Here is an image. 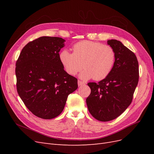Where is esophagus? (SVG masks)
<instances>
[{
	"mask_svg": "<svg viewBox=\"0 0 154 154\" xmlns=\"http://www.w3.org/2000/svg\"><path fill=\"white\" fill-rule=\"evenodd\" d=\"M78 86H82V85H85V83L80 81V80H78Z\"/></svg>",
	"mask_w": 154,
	"mask_h": 154,
	"instance_id": "obj_1",
	"label": "esophagus"
}]
</instances>
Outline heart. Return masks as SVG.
I'll return each mask as SVG.
<instances>
[{"label": "heart", "mask_w": 154, "mask_h": 154, "mask_svg": "<svg viewBox=\"0 0 154 154\" xmlns=\"http://www.w3.org/2000/svg\"><path fill=\"white\" fill-rule=\"evenodd\" d=\"M72 53L66 50L60 54V60L66 71L75 75L85 69L80 78L83 80L94 78L96 81L109 76L115 62V52L109 45L90 40L78 42L72 46Z\"/></svg>", "instance_id": "1"}]
</instances>
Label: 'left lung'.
<instances>
[{"label": "left lung", "mask_w": 154, "mask_h": 154, "mask_svg": "<svg viewBox=\"0 0 154 154\" xmlns=\"http://www.w3.org/2000/svg\"><path fill=\"white\" fill-rule=\"evenodd\" d=\"M107 44L115 52L112 69L97 83H87L91 89L86 99L88 111L100 122L114 119L128 108L139 81V64L135 54L117 40H108Z\"/></svg>", "instance_id": "obj_1"}]
</instances>
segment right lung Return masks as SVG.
<instances>
[{
	"label": "right lung",
	"mask_w": 154,
	"mask_h": 154,
	"mask_svg": "<svg viewBox=\"0 0 154 154\" xmlns=\"http://www.w3.org/2000/svg\"><path fill=\"white\" fill-rule=\"evenodd\" d=\"M65 41L40 37L24 46L16 63L18 94L27 108L42 119L61 114L69 94L78 88L77 78L65 71L60 60Z\"/></svg>",
	"instance_id": "add662e5"
}]
</instances>
